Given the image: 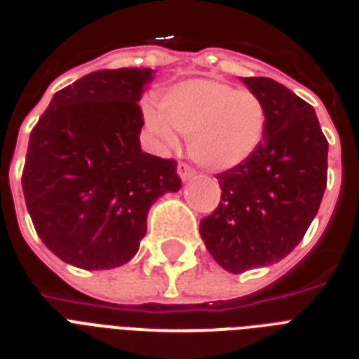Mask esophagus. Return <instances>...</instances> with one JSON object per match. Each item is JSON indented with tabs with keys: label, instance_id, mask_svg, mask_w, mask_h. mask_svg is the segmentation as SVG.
Masks as SVG:
<instances>
[{
	"label": "esophagus",
	"instance_id": "1",
	"mask_svg": "<svg viewBox=\"0 0 359 359\" xmlns=\"http://www.w3.org/2000/svg\"><path fill=\"white\" fill-rule=\"evenodd\" d=\"M177 171H179V177L182 180H190L196 177V171L188 165V163H179V168H177Z\"/></svg>",
	"mask_w": 359,
	"mask_h": 359
}]
</instances>
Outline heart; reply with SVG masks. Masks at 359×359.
I'll list each match as a JSON object with an SVG mask.
<instances>
[{
    "instance_id": "b5f03b06",
    "label": "heart",
    "mask_w": 359,
    "mask_h": 359,
    "mask_svg": "<svg viewBox=\"0 0 359 359\" xmlns=\"http://www.w3.org/2000/svg\"><path fill=\"white\" fill-rule=\"evenodd\" d=\"M162 115L145 109L152 134L165 147L177 133L188 135V151L210 171H229L248 162L261 147L266 109L255 93L222 80H188L171 87L160 102Z\"/></svg>"
}]
</instances>
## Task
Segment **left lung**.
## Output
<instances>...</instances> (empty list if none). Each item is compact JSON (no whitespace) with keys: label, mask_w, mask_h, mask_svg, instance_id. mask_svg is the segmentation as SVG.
Instances as JSON below:
<instances>
[{"label":"left lung","mask_w":359,"mask_h":359,"mask_svg":"<svg viewBox=\"0 0 359 359\" xmlns=\"http://www.w3.org/2000/svg\"><path fill=\"white\" fill-rule=\"evenodd\" d=\"M261 98L266 130L248 162L216 175L222 201L201 238L231 273L268 266L300 244L328 179V141L313 106L270 78H240Z\"/></svg>","instance_id":"obj_1"}]
</instances>
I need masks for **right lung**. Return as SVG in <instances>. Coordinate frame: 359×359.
Masks as SVG:
<instances>
[{
  "mask_svg": "<svg viewBox=\"0 0 359 359\" xmlns=\"http://www.w3.org/2000/svg\"><path fill=\"white\" fill-rule=\"evenodd\" d=\"M151 69L97 70L53 95L29 135L22 190L48 250L83 270L123 266L152 203L180 190L177 162L141 151Z\"/></svg>",
  "mask_w": 359,
  "mask_h": 359,
  "instance_id": "1",
  "label": "right lung"
}]
</instances>
